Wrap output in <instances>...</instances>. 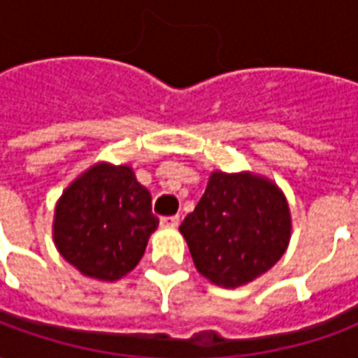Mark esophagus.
Returning a JSON list of instances; mask_svg holds the SVG:
<instances>
[{
    "label": "esophagus",
    "instance_id": "1",
    "mask_svg": "<svg viewBox=\"0 0 358 358\" xmlns=\"http://www.w3.org/2000/svg\"><path fill=\"white\" fill-rule=\"evenodd\" d=\"M161 224L163 226H178L180 224V217L178 215H172V217H163L161 218Z\"/></svg>",
    "mask_w": 358,
    "mask_h": 358
}]
</instances>
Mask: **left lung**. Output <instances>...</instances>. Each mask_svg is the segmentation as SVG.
<instances>
[{
  "label": "left lung",
  "instance_id": "obj_1",
  "mask_svg": "<svg viewBox=\"0 0 358 358\" xmlns=\"http://www.w3.org/2000/svg\"><path fill=\"white\" fill-rule=\"evenodd\" d=\"M180 232L203 276L222 287H238L282 259L292 232L289 207L268 180L213 172Z\"/></svg>",
  "mask_w": 358,
  "mask_h": 358
}]
</instances>
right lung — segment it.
Segmentation results:
<instances>
[{"instance_id":"1","label":"right lung","mask_w":358,"mask_h":358,"mask_svg":"<svg viewBox=\"0 0 358 358\" xmlns=\"http://www.w3.org/2000/svg\"><path fill=\"white\" fill-rule=\"evenodd\" d=\"M159 218L130 166L97 164L74 180L55 209L53 238L82 274L113 282L140 263Z\"/></svg>"}]
</instances>
